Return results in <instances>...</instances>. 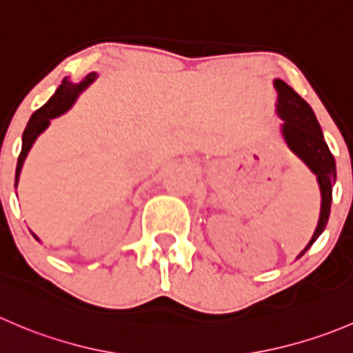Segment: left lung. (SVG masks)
<instances>
[{"label":"left lung","instance_id":"1","mask_svg":"<svg viewBox=\"0 0 353 353\" xmlns=\"http://www.w3.org/2000/svg\"><path fill=\"white\" fill-rule=\"evenodd\" d=\"M274 88L278 91V105H276L278 115L283 119V138H285L288 148L299 159H302L303 163L316 174L321 188V198H323L319 224H317V229L309 245L299 255L302 256L312 246V243L323 234L327 219H330L333 184L336 181V162H334L333 153L330 152L326 141H324L321 125L310 105L281 79H276Z\"/></svg>","mask_w":353,"mask_h":353}]
</instances>
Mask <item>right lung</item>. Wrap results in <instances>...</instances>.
I'll return each mask as SVG.
<instances>
[{
    "instance_id": "add662e5",
    "label": "right lung",
    "mask_w": 353,
    "mask_h": 353,
    "mask_svg": "<svg viewBox=\"0 0 353 353\" xmlns=\"http://www.w3.org/2000/svg\"><path fill=\"white\" fill-rule=\"evenodd\" d=\"M94 79H97V74H94V72H91V74L85 75L84 81L79 82V84H74V82L63 79V82L58 85V90L54 91L53 97L48 100V103H44L39 110L34 112L32 117H30V121L27 122L26 131H23V134H22V152H20L19 162H17L15 188H17V184H19L20 170H22L23 160H26L27 153H29L30 146L34 145V141H36L37 136H39L41 132H43L48 125H50L51 119L65 114V112H67L68 108L75 103V100H77L79 94H81L82 91H84L85 88H88V85L94 81ZM32 236L37 239V241H39V238H37L34 232H32Z\"/></svg>"
}]
</instances>
